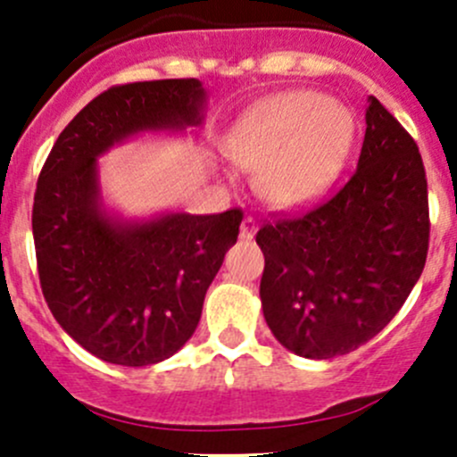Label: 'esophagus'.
I'll use <instances>...</instances> for the list:
<instances>
[{
  "label": "esophagus",
  "mask_w": 457,
  "mask_h": 457,
  "mask_svg": "<svg viewBox=\"0 0 457 457\" xmlns=\"http://www.w3.org/2000/svg\"><path fill=\"white\" fill-rule=\"evenodd\" d=\"M256 234V220L252 219V216H245L241 223V238H252Z\"/></svg>",
  "instance_id": "esophagus-1"
}]
</instances>
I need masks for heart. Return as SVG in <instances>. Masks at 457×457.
I'll return each mask as SVG.
<instances>
[{
	"instance_id": "heart-1",
	"label": "heart",
	"mask_w": 457,
	"mask_h": 457,
	"mask_svg": "<svg viewBox=\"0 0 457 457\" xmlns=\"http://www.w3.org/2000/svg\"><path fill=\"white\" fill-rule=\"evenodd\" d=\"M352 137L353 117L345 105L318 92H287L247 114L232 156L258 172L256 187L270 205L296 207L329 186Z\"/></svg>"
}]
</instances>
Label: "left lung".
<instances>
[{"label":"left lung","instance_id":"obj_1","mask_svg":"<svg viewBox=\"0 0 457 457\" xmlns=\"http://www.w3.org/2000/svg\"><path fill=\"white\" fill-rule=\"evenodd\" d=\"M427 174L418 143L370 96L352 177L316 205L261 225L262 314L283 347L343 356L380 334L420 278L428 252Z\"/></svg>","mask_w":457,"mask_h":457}]
</instances>
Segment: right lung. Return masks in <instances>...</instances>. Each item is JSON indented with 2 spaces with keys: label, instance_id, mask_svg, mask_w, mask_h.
<instances>
[{
  "label": "right lung",
  "instance_id": "add662e5",
  "mask_svg": "<svg viewBox=\"0 0 457 457\" xmlns=\"http://www.w3.org/2000/svg\"><path fill=\"white\" fill-rule=\"evenodd\" d=\"M203 99L199 79L108 87L63 128L37 179L41 292L68 336L112 365H154L190 340L243 210L119 225L99 207L96 156L135 132L195 126Z\"/></svg>",
  "mask_w": 457,
  "mask_h": 457
}]
</instances>
